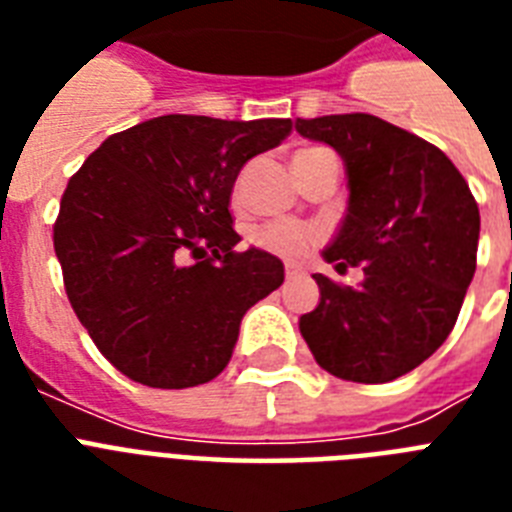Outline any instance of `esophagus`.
Returning a JSON list of instances; mask_svg holds the SVG:
<instances>
[{
  "label": "esophagus",
  "instance_id": "1",
  "mask_svg": "<svg viewBox=\"0 0 512 512\" xmlns=\"http://www.w3.org/2000/svg\"><path fill=\"white\" fill-rule=\"evenodd\" d=\"M284 271H287V279H295V276L305 273L303 265H297V263H287V268H284Z\"/></svg>",
  "mask_w": 512,
  "mask_h": 512
}]
</instances>
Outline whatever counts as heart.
Listing matches in <instances>:
<instances>
[{
	"label": "heart",
	"instance_id": "obj_1",
	"mask_svg": "<svg viewBox=\"0 0 512 512\" xmlns=\"http://www.w3.org/2000/svg\"><path fill=\"white\" fill-rule=\"evenodd\" d=\"M319 241V231L300 220H273L252 233V244L284 260H300Z\"/></svg>",
	"mask_w": 512,
	"mask_h": 512
}]
</instances>
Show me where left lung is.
<instances>
[{
  "label": "left lung",
  "instance_id": "1",
  "mask_svg": "<svg viewBox=\"0 0 512 512\" xmlns=\"http://www.w3.org/2000/svg\"><path fill=\"white\" fill-rule=\"evenodd\" d=\"M295 130L335 148L348 172V215L324 260L364 271L356 289L316 273L321 303L300 316V332L340 380H396L460 316L476 273V199L441 148L372 114L297 119Z\"/></svg>",
  "mask_w": 512,
  "mask_h": 512
}]
</instances>
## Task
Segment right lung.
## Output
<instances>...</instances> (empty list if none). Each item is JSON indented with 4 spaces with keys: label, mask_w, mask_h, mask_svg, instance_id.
Instances as JSON below:
<instances>
[{
    "label": "right lung",
    "mask_w": 512,
    "mask_h": 512,
    "mask_svg": "<svg viewBox=\"0 0 512 512\" xmlns=\"http://www.w3.org/2000/svg\"><path fill=\"white\" fill-rule=\"evenodd\" d=\"M292 119L170 114L116 132L66 185L52 228L71 308L98 350L148 388H193L231 361L244 313L284 265L236 252L231 191Z\"/></svg>",
    "instance_id": "1"
}]
</instances>
